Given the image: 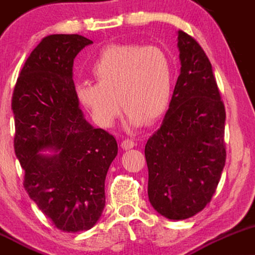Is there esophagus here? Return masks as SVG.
I'll return each mask as SVG.
<instances>
[{"label": "esophagus", "instance_id": "esophagus-1", "mask_svg": "<svg viewBox=\"0 0 255 255\" xmlns=\"http://www.w3.org/2000/svg\"><path fill=\"white\" fill-rule=\"evenodd\" d=\"M136 145V143L132 141V139L128 138V139H124V141L122 142V148L123 149L128 150V149H131V148H133Z\"/></svg>", "mask_w": 255, "mask_h": 255}]
</instances>
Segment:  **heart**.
Listing matches in <instances>:
<instances>
[{
  "instance_id": "1",
  "label": "heart",
  "mask_w": 255,
  "mask_h": 255,
  "mask_svg": "<svg viewBox=\"0 0 255 255\" xmlns=\"http://www.w3.org/2000/svg\"><path fill=\"white\" fill-rule=\"evenodd\" d=\"M91 72L96 83L78 82L74 95L101 128L112 127L120 106L128 127L139 128L160 118L170 104L172 61L156 45H110L95 60Z\"/></svg>"
}]
</instances>
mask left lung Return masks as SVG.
Returning <instances> with one entry per match:
<instances>
[{"label": "left lung", "mask_w": 255, "mask_h": 255, "mask_svg": "<svg viewBox=\"0 0 255 255\" xmlns=\"http://www.w3.org/2000/svg\"><path fill=\"white\" fill-rule=\"evenodd\" d=\"M181 72L161 127L148 138V197L172 220L211 201L225 165V110L212 65L193 37L177 32Z\"/></svg>", "instance_id": "obj_1"}]
</instances>
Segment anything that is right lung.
<instances>
[{
    "label": "right lung",
    "mask_w": 255,
    "mask_h": 255,
    "mask_svg": "<svg viewBox=\"0 0 255 255\" xmlns=\"http://www.w3.org/2000/svg\"><path fill=\"white\" fill-rule=\"evenodd\" d=\"M93 41L44 37L30 54L13 93L14 149L24 187L59 230H89L106 205L105 181L118 154L116 138L84 118L74 95L73 61Z\"/></svg>",
    "instance_id": "add662e5"
}]
</instances>
